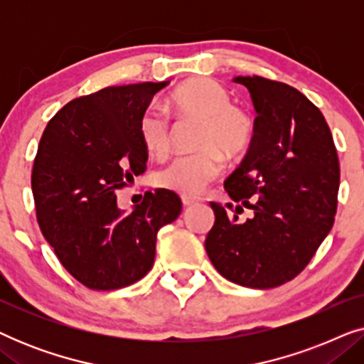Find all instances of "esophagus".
<instances>
[{
  "instance_id": "obj_1",
  "label": "esophagus",
  "mask_w": 364,
  "mask_h": 364,
  "mask_svg": "<svg viewBox=\"0 0 364 364\" xmlns=\"http://www.w3.org/2000/svg\"><path fill=\"white\" fill-rule=\"evenodd\" d=\"M198 200L197 198H193V197H182V205L183 207H192V205H196Z\"/></svg>"
}]
</instances>
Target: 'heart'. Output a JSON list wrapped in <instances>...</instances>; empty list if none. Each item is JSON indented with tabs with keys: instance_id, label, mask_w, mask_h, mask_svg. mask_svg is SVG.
Returning <instances> with one entry per match:
<instances>
[{
	"instance_id": "heart-1",
	"label": "heart",
	"mask_w": 364,
	"mask_h": 364,
	"mask_svg": "<svg viewBox=\"0 0 364 364\" xmlns=\"http://www.w3.org/2000/svg\"><path fill=\"white\" fill-rule=\"evenodd\" d=\"M171 107L181 119L198 122L193 147L197 154L178 157L154 173V183L164 191L192 197L220 173L223 159L242 156L250 146L255 124L245 109L232 104L230 92L220 82L198 77L172 92ZM139 137L149 156L162 157L171 144V121L159 107H149L139 121Z\"/></svg>"
}]
</instances>
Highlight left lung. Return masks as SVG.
Returning <instances> with one entry per match:
<instances>
[{
    "instance_id": "obj_1",
    "label": "left lung",
    "mask_w": 364,
    "mask_h": 364,
    "mask_svg": "<svg viewBox=\"0 0 364 364\" xmlns=\"http://www.w3.org/2000/svg\"><path fill=\"white\" fill-rule=\"evenodd\" d=\"M233 81L250 92L255 131L223 183L238 205L227 203L230 212L210 203L215 223L205 250L227 280L267 290L293 280L330 233L340 162L325 117L298 89L260 76ZM243 208L248 219L240 217Z\"/></svg>"
}]
</instances>
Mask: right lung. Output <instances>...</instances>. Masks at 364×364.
<instances>
[{"instance_id":"1","label":"right lung","mask_w":364,"mask_h":364,"mask_svg":"<svg viewBox=\"0 0 364 364\" xmlns=\"http://www.w3.org/2000/svg\"><path fill=\"white\" fill-rule=\"evenodd\" d=\"M168 81L104 87L68 102L44 129L31 188L43 235L63 267L91 290L147 275L157 232L181 215L173 192H146L126 213L116 191L146 171L139 121Z\"/></svg>"}]
</instances>
